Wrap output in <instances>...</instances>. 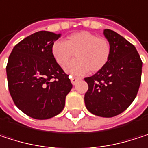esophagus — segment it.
Masks as SVG:
<instances>
[{
  "label": "esophagus",
  "instance_id": "1",
  "mask_svg": "<svg viewBox=\"0 0 148 148\" xmlns=\"http://www.w3.org/2000/svg\"><path fill=\"white\" fill-rule=\"evenodd\" d=\"M80 79L79 78H77V77H70V80H71V83L73 84V85H75L76 83H77V81H79Z\"/></svg>",
  "mask_w": 148,
  "mask_h": 148
}]
</instances>
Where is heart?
Masks as SVG:
<instances>
[{
    "label": "heart",
    "instance_id": "obj_1",
    "mask_svg": "<svg viewBox=\"0 0 148 148\" xmlns=\"http://www.w3.org/2000/svg\"><path fill=\"white\" fill-rule=\"evenodd\" d=\"M76 59L67 63L73 54ZM111 47L110 42L95 34L81 31L71 34L63 42L56 41L51 45V55L55 62L72 75H83L89 69L98 72L110 60Z\"/></svg>",
    "mask_w": 148,
    "mask_h": 148
}]
</instances>
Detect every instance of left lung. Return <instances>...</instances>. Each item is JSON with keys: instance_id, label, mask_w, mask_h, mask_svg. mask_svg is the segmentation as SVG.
Instances as JSON below:
<instances>
[{"instance_id": "1", "label": "left lung", "mask_w": 148, "mask_h": 148, "mask_svg": "<svg viewBox=\"0 0 148 148\" xmlns=\"http://www.w3.org/2000/svg\"><path fill=\"white\" fill-rule=\"evenodd\" d=\"M111 54L102 69L85 78L86 109L93 115L112 117L123 112L134 100L141 79L142 62L135 47L116 32L104 29Z\"/></svg>"}]
</instances>
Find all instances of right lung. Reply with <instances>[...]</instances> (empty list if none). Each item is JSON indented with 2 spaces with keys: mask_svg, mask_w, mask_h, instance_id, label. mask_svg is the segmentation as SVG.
Wrapping results in <instances>:
<instances>
[{
  "mask_svg": "<svg viewBox=\"0 0 148 148\" xmlns=\"http://www.w3.org/2000/svg\"><path fill=\"white\" fill-rule=\"evenodd\" d=\"M61 34L40 31L14 46L8 57V89L15 105L38 120L58 115L72 89L69 75L55 62L51 45Z\"/></svg>",
  "mask_w": 148,
  "mask_h": 148,
  "instance_id": "right-lung-1",
  "label": "right lung"
}]
</instances>
